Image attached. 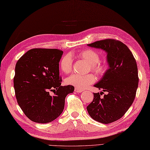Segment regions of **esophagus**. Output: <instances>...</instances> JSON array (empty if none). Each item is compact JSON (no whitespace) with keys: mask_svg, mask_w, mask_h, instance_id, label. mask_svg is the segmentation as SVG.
<instances>
[{"mask_svg":"<svg viewBox=\"0 0 150 150\" xmlns=\"http://www.w3.org/2000/svg\"><path fill=\"white\" fill-rule=\"evenodd\" d=\"M75 91L77 92V93H81V92L83 91V90H81V89L75 88Z\"/></svg>","mask_w":150,"mask_h":150,"instance_id":"obj_1","label":"esophagus"}]
</instances>
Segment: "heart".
Masks as SVG:
<instances>
[{
  "instance_id": "1",
  "label": "heart",
  "mask_w": 150,
  "mask_h": 150,
  "mask_svg": "<svg viewBox=\"0 0 150 150\" xmlns=\"http://www.w3.org/2000/svg\"><path fill=\"white\" fill-rule=\"evenodd\" d=\"M77 56L84 59L90 64V68L98 75H102L106 72L107 66L104 62H100V56L96 51L91 49H86L82 50L77 53ZM73 66V60L69 54L62 57L60 60V67L64 73H69L71 71ZM96 81L95 75L88 74L81 75L74 73L66 79V83L69 85L73 86L79 89H85L90 84L94 83Z\"/></svg>"
}]
</instances>
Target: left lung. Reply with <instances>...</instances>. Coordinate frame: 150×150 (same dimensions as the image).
I'll return each mask as SVG.
<instances>
[{
    "mask_svg": "<svg viewBox=\"0 0 150 150\" xmlns=\"http://www.w3.org/2000/svg\"><path fill=\"white\" fill-rule=\"evenodd\" d=\"M88 46L107 53L109 69L94 85L107 95L102 98L99 93H94L93 100L86 108L92 119L110 124L120 119L133 103L139 84L137 65L128 46L119 40H100Z\"/></svg>",
    "mask_w": 150,
    "mask_h": 150,
    "instance_id": "left-lung-1",
    "label": "left lung"
}]
</instances>
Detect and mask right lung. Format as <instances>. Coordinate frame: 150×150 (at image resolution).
I'll use <instances>...</instances> for the list:
<instances>
[{
    "label": "right lung",
    "mask_w": 150,
    "mask_h": 150,
    "mask_svg": "<svg viewBox=\"0 0 150 150\" xmlns=\"http://www.w3.org/2000/svg\"><path fill=\"white\" fill-rule=\"evenodd\" d=\"M57 49L34 48L22 55L15 66L13 84L17 103L26 116L37 123H48L62 113L71 85L61 86ZM55 91L53 96L49 91Z\"/></svg>",
    "instance_id": "add662e5"
}]
</instances>
